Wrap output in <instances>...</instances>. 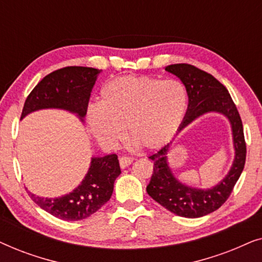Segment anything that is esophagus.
Listing matches in <instances>:
<instances>
[{"mask_svg":"<svg viewBox=\"0 0 262 262\" xmlns=\"http://www.w3.org/2000/svg\"><path fill=\"white\" fill-rule=\"evenodd\" d=\"M119 163H120L121 168H126L132 163V159H131V157H127V156H121L119 159Z\"/></svg>","mask_w":262,"mask_h":262,"instance_id":"obj_1","label":"esophagus"}]
</instances>
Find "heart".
<instances>
[{
	"label": "heart",
	"mask_w": 262,
	"mask_h": 262,
	"mask_svg": "<svg viewBox=\"0 0 262 262\" xmlns=\"http://www.w3.org/2000/svg\"><path fill=\"white\" fill-rule=\"evenodd\" d=\"M187 105V91L180 81L126 75L102 85L98 106L88 110L87 123L101 144L117 145L126 126L131 141L156 150L177 134Z\"/></svg>",
	"instance_id": "obj_1"
}]
</instances>
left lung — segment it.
Segmentation results:
<instances>
[{"label":"left lung","mask_w":262,"mask_h":262,"mask_svg":"<svg viewBox=\"0 0 262 262\" xmlns=\"http://www.w3.org/2000/svg\"><path fill=\"white\" fill-rule=\"evenodd\" d=\"M166 71L180 78L188 95L187 112L178 134L196 118L211 112L223 114L231 125L235 149L234 162L223 180L211 188L191 187L174 177L167 156L171 143L149 157L154 161V173L146 186L148 194L164 209L178 216L203 217L220 209L227 202L245 168L247 149L242 120L228 89L212 75L185 63L168 66Z\"/></svg>","instance_id":"8db88e82"}]
</instances>
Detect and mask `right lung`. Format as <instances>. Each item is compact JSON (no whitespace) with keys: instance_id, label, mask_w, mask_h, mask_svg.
<instances>
[{"instance_id":"add662e5","label":"right lung","mask_w":262,"mask_h":262,"mask_svg":"<svg viewBox=\"0 0 262 262\" xmlns=\"http://www.w3.org/2000/svg\"><path fill=\"white\" fill-rule=\"evenodd\" d=\"M100 71L87 67H67L49 74L27 96L21 119L35 111L58 108L75 113L83 121ZM120 173L116 154L92 157L87 174L73 192L50 199L27 192L38 206L52 216L64 221H81L92 216L108 202L114 181Z\"/></svg>"}]
</instances>
